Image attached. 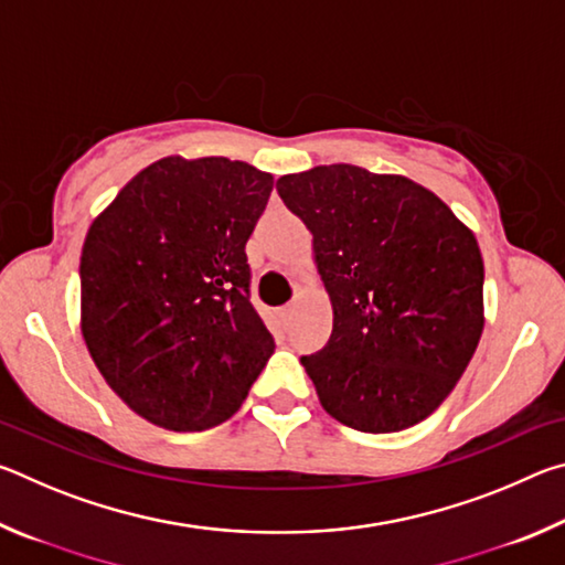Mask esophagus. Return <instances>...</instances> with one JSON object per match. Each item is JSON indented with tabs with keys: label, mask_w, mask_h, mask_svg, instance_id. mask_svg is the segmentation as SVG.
Instances as JSON below:
<instances>
[{
	"label": "esophagus",
	"mask_w": 565,
	"mask_h": 565,
	"mask_svg": "<svg viewBox=\"0 0 565 565\" xmlns=\"http://www.w3.org/2000/svg\"><path fill=\"white\" fill-rule=\"evenodd\" d=\"M294 311H296V303H286L284 309L279 311L281 321H284V323H291V319H294Z\"/></svg>",
	"instance_id": "obj_1"
}]
</instances>
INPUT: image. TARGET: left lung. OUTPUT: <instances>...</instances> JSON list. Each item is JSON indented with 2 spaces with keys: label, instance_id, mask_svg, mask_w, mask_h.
Segmentation results:
<instances>
[{
  "label": "left lung",
  "instance_id": "8db88e82",
  "mask_svg": "<svg viewBox=\"0 0 565 565\" xmlns=\"http://www.w3.org/2000/svg\"><path fill=\"white\" fill-rule=\"evenodd\" d=\"M311 228L333 331L301 356L321 406L343 426L391 434L441 406L483 331L476 236L434 191L353 164L276 181Z\"/></svg>",
  "mask_w": 565,
  "mask_h": 565
}]
</instances>
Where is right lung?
<instances>
[{
  "label": "right lung",
  "instance_id": "1",
  "mask_svg": "<svg viewBox=\"0 0 565 565\" xmlns=\"http://www.w3.org/2000/svg\"><path fill=\"white\" fill-rule=\"evenodd\" d=\"M271 189L244 161L167 157L89 226L84 341L114 394L151 424H222L274 353L244 252Z\"/></svg>",
  "mask_w": 565,
  "mask_h": 565
}]
</instances>
